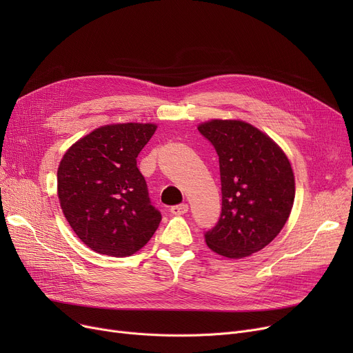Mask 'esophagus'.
<instances>
[{
	"mask_svg": "<svg viewBox=\"0 0 353 353\" xmlns=\"http://www.w3.org/2000/svg\"><path fill=\"white\" fill-rule=\"evenodd\" d=\"M170 212L176 216H180V214H184L189 212V206L186 205V203H181V205H176V206H172L170 208Z\"/></svg>",
	"mask_w": 353,
	"mask_h": 353,
	"instance_id": "esophagus-1",
	"label": "esophagus"
}]
</instances>
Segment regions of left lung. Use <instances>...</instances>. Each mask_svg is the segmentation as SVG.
<instances>
[{
	"label": "left lung",
	"instance_id": "1",
	"mask_svg": "<svg viewBox=\"0 0 353 353\" xmlns=\"http://www.w3.org/2000/svg\"><path fill=\"white\" fill-rule=\"evenodd\" d=\"M219 156L221 213L205 233L208 246L240 259L262 250L283 229L294 200L290 163L270 137L249 123L212 120L199 125Z\"/></svg>",
	"mask_w": 353,
	"mask_h": 353
}]
</instances>
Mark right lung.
Returning a JSON list of instances; mask_svg holds the SVG:
<instances>
[{"instance_id":"right-lung-1","label":"right lung","mask_w":353,"mask_h":353,"mask_svg":"<svg viewBox=\"0 0 353 353\" xmlns=\"http://www.w3.org/2000/svg\"><path fill=\"white\" fill-rule=\"evenodd\" d=\"M157 125L125 123L96 128L64 154L57 189L63 213L81 242L101 254L132 256L157 230L137 156Z\"/></svg>"}]
</instances>
